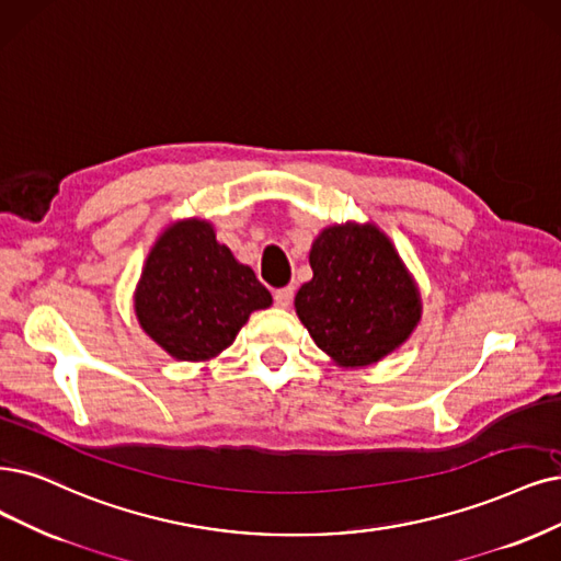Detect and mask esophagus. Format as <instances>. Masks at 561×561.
Instances as JSON below:
<instances>
[{
    "instance_id": "obj_1",
    "label": "esophagus",
    "mask_w": 561,
    "mask_h": 561,
    "mask_svg": "<svg viewBox=\"0 0 561 561\" xmlns=\"http://www.w3.org/2000/svg\"><path fill=\"white\" fill-rule=\"evenodd\" d=\"M294 288L286 286V288H279V291H275V305L277 307H288L294 302Z\"/></svg>"
}]
</instances>
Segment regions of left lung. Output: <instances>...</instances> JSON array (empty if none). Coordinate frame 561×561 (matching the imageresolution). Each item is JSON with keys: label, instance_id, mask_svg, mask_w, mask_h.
Here are the masks:
<instances>
[{"label": "left lung", "instance_id": "8db88e82", "mask_svg": "<svg viewBox=\"0 0 561 561\" xmlns=\"http://www.w3.org/2000/svg\"><path fill=\"white\" fill-rule=\"evenodd\" d=\"M309 265L314 277L296 294V314L337 367L375 365L419 328V284L377 224L321 228L309 249Z\"/></svg>", "mask_w": 561, "mask_h": 561}]
</instances>
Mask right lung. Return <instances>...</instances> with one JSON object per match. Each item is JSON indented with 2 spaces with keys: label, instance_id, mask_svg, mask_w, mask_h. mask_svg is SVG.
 <instances>
[{
  "label": "right lung",
  "instance_id": "obj_1",
  "mask_svg": "<svg viewBox=\"0 0 561 561\" xmlns=\"http://www.w3.org/2000/svg\"><path fill=\"white\" fill-rule=\"evenodd\" d=\"M270 305L273 296L254 270L217 240L210 219L201 217L163 228L134 291L142 333L186 363L217 358L252 312Z\"/></svg>",
  "mask_w": 561,
  "mask_h": 561
}]
</instances>
